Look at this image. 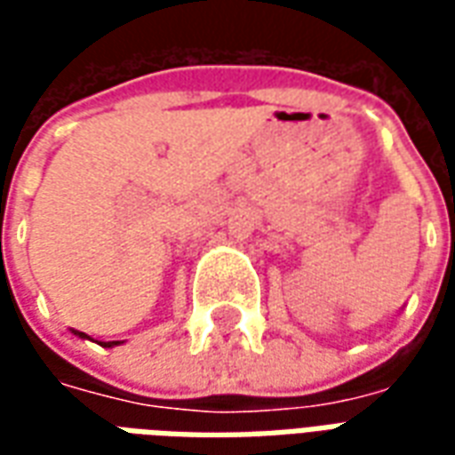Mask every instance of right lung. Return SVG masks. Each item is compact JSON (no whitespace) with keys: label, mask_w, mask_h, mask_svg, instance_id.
<instances>
[{"label":"right lung","mask_w":455,"mask_h":455,"mask_svg":"<svg viewBox=\"0 0 455 455\" xmlns=\"http://www.w3.org/2000/svg\"><path fill=\"white\" fill-rule=\"evenodd\" d=\"M80 336H84V334H80ZM112 343H116V341H109V343H102V346H112Z\"/></svg>","instance_id":"add662e5"}]
</instances>
